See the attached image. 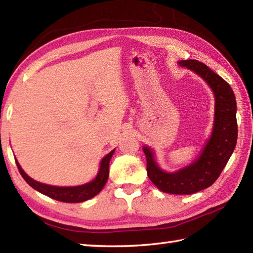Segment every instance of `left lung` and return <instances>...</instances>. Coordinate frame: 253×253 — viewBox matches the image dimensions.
<instances>
[{
	"label": "left lung",
	"instance_id": "obj_1",
	"mask_svg": "<svg viewBox=\"0 0 253 253\" xmlns=\"http://www.w3.org/2000/svg\"><path fill=\"white\" fill-rule=\"evenodd\" d=\"M178 64L199 75L213 91L215 114L212 135L195 162L174 173L160 169L149 147H143L142 150L147 158L148 177L161 191L191 195L214 184L233 154L238 136L237 105L230 85L206 64L197 60L179 61Z\"/></svg>",
	"mask_w": 253,
	"mask_h": 253
}]
</instances>
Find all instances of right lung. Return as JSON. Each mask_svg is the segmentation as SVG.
<instances>
[{"label": "right lung", "mask_w": 253, "mask_h": 253, "mask_svg": "<svg viewBox=\"0 0 253 253\" xmlns=\"http://www.w3.org/2000/svg\"><path fill=\"white\" fill-rule=\"evenodd\" d=\"M114 151L115 150H112L109 154L105 155V157L102 159L98 175L95 176V178L92 181L87 182V184L84 185L75 186V187H56V186L41 184V182L30 178V177L25 173L24 169H21V166L17 162V160L15 161H16V164H17L20 175L23 176V178L26 180L27 184L30 185L37 191L43 193V195L61 202L79 203V202L87 201L89 199L93 198L94 196L98 195L102 189H103V187L105 186L107 181V178H109L110 161H111L112 155L114 154Z\"/></svg>", "instance_id": "add662e5"}]
</instances>
